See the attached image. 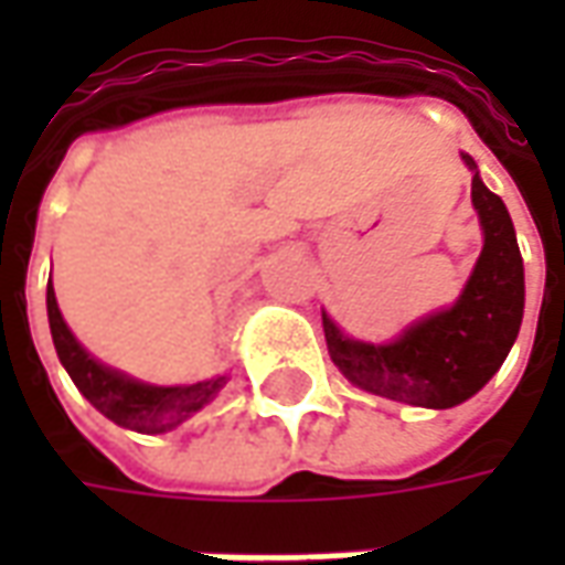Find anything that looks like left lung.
Segmentation results:
<instances>
[{"label":"left lung","instance_id":"left-lung-1","mask_svg":"<svg viewBox=\"0 0 565 565\" xmlns=\"http://www.w3.org/2000/svg\"><path fill=\"white\" fill-rule=\"evenodd\" d=\"M472 205L484 247L454 306L408 323L391 342L344 335L323 311L332 363L354 387L417 408H454L472 399L505 363L523 320V259L505 202L490 193L469 153Z\"/></svg>","mask_w":565,"mask_h":565}]
</instances>
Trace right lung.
I'll list each match as a JSON object with an SVG mask.
<instances>
[{"mask_svg": "<svg viewBox=\"0 0 565 565\" xmlns=\"http://www.w3.org/2000/svg\"><path fill=\"white\" fill-rule=\"evenodd\" d=\"M47 323L54 335V348L60 363L68 372V379L75 381V387L84 393V399L103 412L108 420H115L124 429L145 433V436H160L174 426H181L193 415H199L209 403L217 399V393L226 387L230 375H214V379L196 381V384H148L120 372L115 366H105L103 360L84 348L75 339V332L68 330L63 320V311L56 306L54 284L47 281Z\"/></svg>", "mask_w": 565, "mask_h": 565, "instance_id": "obj_1", "label": "right lung"}]
</instances>
